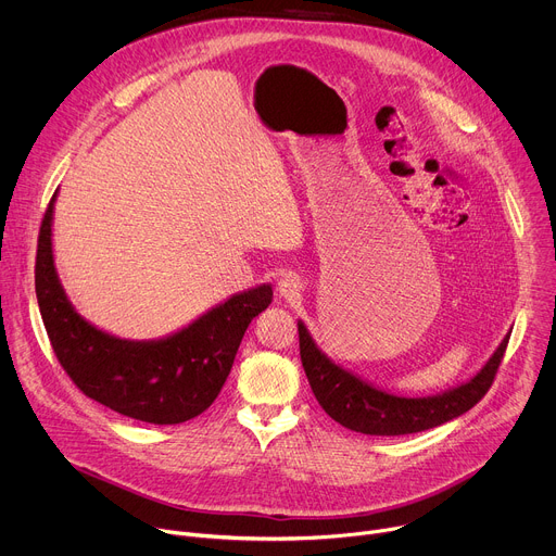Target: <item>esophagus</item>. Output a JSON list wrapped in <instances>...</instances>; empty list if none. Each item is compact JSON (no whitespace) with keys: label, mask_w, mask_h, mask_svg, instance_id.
<instances>
[{"label":"esophagus","mask_w":556,"mask_h":556,"mask_svg":"<svg viewBox=\"0 0 556 556\" xmlns=\"http://www.w3.org/2000/svg\"><path fill=\"white\" fill-rule=\"evenodd\" d=\"M277 292H279V296H283L288 301H294L303 292V279L296 273H286L277 281Z\"/></svg>","instance_id":"obj_1"}]
</instances>
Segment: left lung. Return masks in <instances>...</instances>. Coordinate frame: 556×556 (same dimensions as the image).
Returning a JSON list of instances; mask_svg holds the SVG:
<instances>
[{"label": "left lung", "instance_id": "8db88e82", "mask_svg": "<svg viewBox=\"0 0 556 556\" xmlns=\"http://www.w3.org/2000/svg\"><path fill=\"white\" fill-rule=\"evenodd\" d=\"M296 328L301 363L314 399L319 401L332 420L365 435L418 433L466 414L491 389L510 339V334H506L484 367L466 382L435 395L407 399V395L378 389L361 376L343 369L319 350L303 321H296Z\"/></svg>", "mask_w": 556, "mask_h": 556}]
</instances>
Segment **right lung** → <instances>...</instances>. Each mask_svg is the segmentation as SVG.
<instances>
[{
    "mask_svg": "<svg viewBox=\"0 0 556 556\" xmlns=\"http://www.w3.org/2000/svg\"><path fill=\"white\" fill-rule=\"evenodd\" d=\"M56 191L46 208L35 264V290L52 350L88 399L149 425H180L206 412L224 387L249 324L273 301L262 283L228 296L187 328L153 341L99 330L70 303L52 255Z\"/></svg>",
    "mask_w": 556,
    "mask_h": 556,
    "instance_id": "obj_1",
    "label": "right lung"
}]
</instances>
